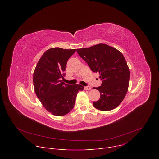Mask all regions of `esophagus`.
Returning a JSON list of instances; mask_svg holds the SVG:
<instances>
[{"label": "esophagus", "instance_id": "34e87169", "mask_svg": "<svg viewBox=\"0 0 159 159\" xmlns=\"http://www.w3.org/2000/svg\"><path fill=\"white\" fill-rule=\"evenodd\" d=\"M90 89H91V87H90V86H89V85H87V86L84 87V89H85V90H90Z\"/></svg>", "mask_w": 159, "mask_h": 159}]
</instances>
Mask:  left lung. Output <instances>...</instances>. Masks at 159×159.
I'll use <instances>...</instances> for the list:
<instances>
[{
	"label": "left lung",
	"mask_w": 159,
	"mask_h": 159,
	"mask_svg": "<svg viewBox=\"0 0 159 159\" xmlns=\"http://www.w3.org/2000/svg\"><path fill=\"white\" fill-rule=\"evenodd\" d=\"M79 55L94 72H99L100 99L93 102L101 111H110L118 107L125 98L128 88L130 72L123 54L106 44H99L77 50Z\"/></svg>",
	"instance_id": "1"
}]
</instances>
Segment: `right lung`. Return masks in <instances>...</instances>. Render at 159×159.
<instances>
[{
	"label": "right lung",
	"mask_w": 159,
	"mask_h": 159,
	"mask_svg": "<svg viewBox=\"0 0 159 159\" xmlns=\"http://www.w3.org/2000/svg\"><path fill=\"white\" fill-rule=\"evenodd\" d=\"M76 49L53 48L45 52L38 61L33 74V85L39 100L52 115L61 116L68 114L75 104L77 94L84 87L69 85L61 79L69 58Z\"/></svg>",
	"instance_id": "obj_1"
}]
</instances>
